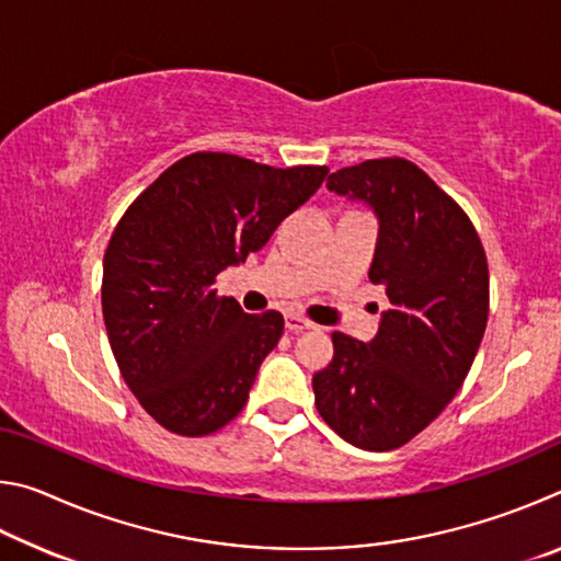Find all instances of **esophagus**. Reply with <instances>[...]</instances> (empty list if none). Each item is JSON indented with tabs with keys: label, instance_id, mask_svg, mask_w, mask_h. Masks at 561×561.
Instances as JSON below:
<instances>
[{
	"label": "esophagus",
	"instance_id": "1",
	"mask_svg": "<svg viewBox=\"0 0 561 561\" xmlns=\"http://www.w3.org/2000/svg\"><path fill=\"white\" fill-rule=\"evenodd\" d=\"M284 327H287L289 334H299V331H304V329H311L314 324H311L309 319L299 317V314H287V319H284Z\"/></svg>",
	"mask_w": 561,
	"mask_h": 561
}]
</instances>
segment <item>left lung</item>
Here are the masks:
<instances>
[{
  "mask_svg": "<svg viewBox=\"0 0 561 561\" xmlns=\"http://www.w3.org/2000/svg\"><path fill=\"white\" fill-rule=\"evenodd\" d=\"M327 187L378 217L368 279L391 309L364 344L331 334L334 358L314 374L327 425L360 450H396L443 413L468 376L490 311L488 257L470 217L405 158L331 173Z\"/></svg>",
  "mask_w": 561,
  "mask_h": 561,
  "instance_id": "1",
  "label": "left lung"
}]
</instances>
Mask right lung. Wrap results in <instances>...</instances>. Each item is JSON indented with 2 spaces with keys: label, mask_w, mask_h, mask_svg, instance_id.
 Instances as JSON below:
<instances>
[{
  "label": "right lung",
  "mask_w": 561,
  "mask_h": 561,
  "mask_svg": "<svg viewBox=\"0 0 561 561\" xmlns=\"http://www.w3.org/2000/svg\"><path fill=\"white\" fill-rule=\"evenodd\" d=\"M327 173L203 150L123 213L103 254V321L123 381L165 431L201 438L240 415L284 317L244 314L215 279L262 250Z\"/></svg>",
  "instance_id": "right-lung-1"
}]
</instances>
